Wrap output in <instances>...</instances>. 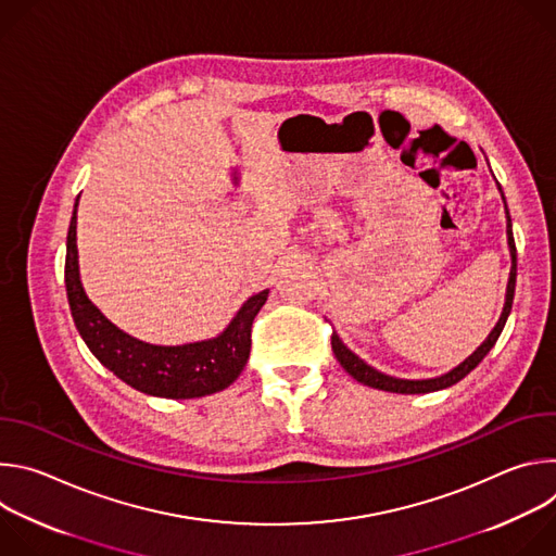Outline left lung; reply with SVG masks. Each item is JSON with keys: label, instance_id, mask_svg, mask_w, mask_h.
I'll return each instance as SVG.
<instances>
[{"label": "left lung", "instance_id": "left-lung-1", "mask_svg": "<svg viewBox=\"0 0 556 556\" xmlns=\"http://www.w3.org/2000/svg\"><path fill=\"white\" fill-rule=\"evenodd\" d=\"M502 189V187H500ZM504 206H506V200H504ZM506 217H508V247H510V255H513V268H510V279H508V290H506V305H504V312L500 316V321L495 326V330L489 334V339L475 350L462 365H457L453 371L440 376V378H431V380H403V378H393V376H384L380 371H376L374 367H369L367 363H363L356 354H352L343 343L341 339L337 337V332H332V350H334V356L337 361L341 363V367L354 376L358 382L367 384V387H374V389H382V391H393V393H429V391H438V389H444V387H451L455 382H459L466 374H470L475 367H478L484 356L493 350V345L497 343L504 326H506V319L508 314L513 309V299H515V283H517V249H515V237H513V224H510V213H508V206H506Z\"/></svg>", "mask_w": 556, "mask_h": 556}]
</instances>
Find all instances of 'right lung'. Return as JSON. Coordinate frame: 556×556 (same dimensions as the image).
<instances>
[{
    "instance_id": "1",
    "label": "right lung",
    "mask_w": 556,
    "mask_h": 556,
    "mask_svg": "<svg viewBox=\"0 0 556 556\" xmlns=\"http://www.w3.org/2000/svg\"><path fill=\"white\" fill-rule=\"evenodd\" d=\"M76 204L67 228L65 290L76 330L90 352L129 387L161 399H200L226 389L249 361L251 328L268 299V290L253 294L217 339L180 348L149 345L131 339L92 305L78 279Z\"/></svg>"
}]
</instances>
